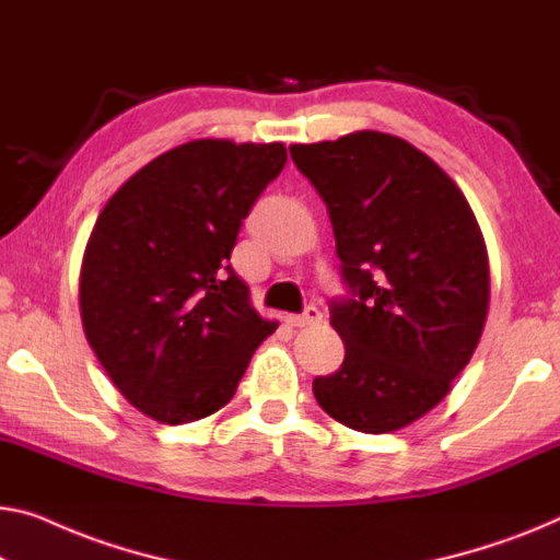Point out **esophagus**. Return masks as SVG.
<instances>
[{"label": "esophagus", "instance_id": "esophagus-1", "mask_svg": "<svg viewBox=\"0 0 560 560\" xmlns=\"http://www.w3.org/2000/svg\"><path fill=\"white\" fill-rule=\"evenodd\" d=\"M291 327H314L322 322V312L316 306H306L302 314H291L287 319Z\"/></svg>", "mask_w": 560, "mask_h": 560}]
</instances>
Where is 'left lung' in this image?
<instances>
[{"label": "left lung", "instance_id": "1", "mask_svg": "<svg viewBox=\"0 0 560 560\" xmlns=\"http://www.w3.org/2000/svg\"><path fill=\"white\" fill-rule=\"evenodd\" d=\"M289 153L327 203L349 291L329 306L345 362L314 397L347 428L395 432L447 395L478 347L486 241L463 190L402 138L360 130Z\"/></svg>", "mask_w": 560, "mask_h": 560}]
</instances>
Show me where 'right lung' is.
I'll list each match as a JSON object with an SVG mask.
<instances>
[{
    "mask_svg": "<svg viewBox=\"0 0 560 560\" xmlns=\"http://www.w3.org/2000/svg\"><path fill=\"white\" fill-rule=\"evenodd\" d=\"M287 165L281 143L190 140L107 200L80 271L85 337L107 377L163 424L231 402L256 347V314L231 252L256 198Z\"/></svg>",
    "mask_w": 560,
    "mask_h": 560,
    "instance_id": "obj_1",
    "label": "right lung"
}]
</instances>
